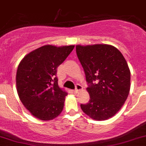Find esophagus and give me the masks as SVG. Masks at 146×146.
Instances as JSON below:
<instances>
[{
    "mask_svg": "<svg viewBox=\"0 0 146 146\" xmlns=\"http://www.w3.org/2000/svg\"><path fill=\"white\" fill-rule=\"evenodd\" d=\"M82 89V87L81 86V85H80V84H77V85H76V89L73 90V92H78L79 90H81Z\"/></svg>",
    "mask_w": 146,
    "mask_h": 146,
    "instance_id": "obj_1",
    "label": "esophagus"
}]
</instances>
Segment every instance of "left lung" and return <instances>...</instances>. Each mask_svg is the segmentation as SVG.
I'll use <instances>...</instances> for the list:
<instances>
[{"mask_svg": "<svg viewBox=\"0 0 146 146\" xmlns=\"http://www.w3.org/2000/svg\"><path fill=\"white\" fill-rule=\"evenodd\" d=\"M76 53L88 82L89 102L80 104L95 120L115 115L127 99L131 73L127 62L116 47L108 44L76 46Z\"/></svg>", "mask_w": 146, "mask_h": 146, "instance_id": "obj_1", "label": "left lung"}]
</instances>
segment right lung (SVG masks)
<instances>
[{
	"label": "right lung",
	"instance_id": "obj_1",
	"mask_svg": "<svg viewBox=\"0 0 146 146\" xmlns=\"http://www.w3.org/2000/svg\"><path fill=\"white\" fill-rule=\"evenodd\" d=\"M74 45H45L27 54L17 68L16 86L23 105L36 118L52 120L62 111L68 95L58 85L57 68Z\"/></svg>",
	"mask_w": 146,
	"mask_h": 146
}]
</instances>
